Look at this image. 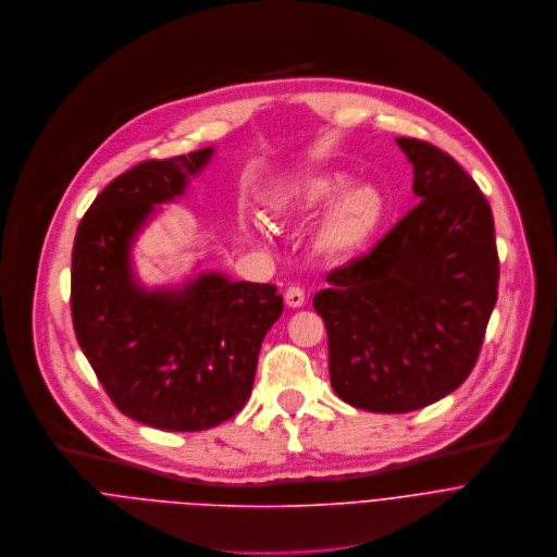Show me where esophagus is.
Masks as SVG:
<instances>
[{"label": "esophagus", "instance_id": "1", "mask_svg": "<svg viewBox=\"0 0 557 557\" xmlns=\"http://www.w3.org/2000/svg\"><path fill=\"white\" fill-rule=\"evenodd\" d=\"M285 305L292 309H298L305 305V292L300 287H287L285 289Z\"/></svg>", "mask_w": 557, "mask_h": 557}]
</instances>
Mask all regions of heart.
Segmentation results:
<instances>
[{"label":"heart","mask_w":557,"mask_h":557,"mask_svg":"<svg viewBox=\"0 0 557 557\" xmlns=\"http://www.w3.org/2000/svg\"><path fill=\"white\" fill-rule=\"evenodd\" d=\"M343 171H322L283 182L270 195V208L281 219H309L330 210L318 231L324 255L349 259L371 246L382 231L388 199L375 184H358Z\"/></svg>","instance_id":"1"}]
</instances>
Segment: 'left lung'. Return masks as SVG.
Wrapping results in <instances>:
<instances>
[{"instance_id":"8db88e82","label":"left lung","mask_w":557,"mask_h":557,"mask_svg":"<svg viewBox=\"0 0 557 557\" xmlns=\"http://www.w3.org/2000/svg\"><path fill=\"white\" fill-rule=\"evenodd\" d=\"M419 203L313 296L329 336L331 388L371 412H410L459 388L498 296L494 216L441 149L397 138Z\"/></svg>"}]
</instances>
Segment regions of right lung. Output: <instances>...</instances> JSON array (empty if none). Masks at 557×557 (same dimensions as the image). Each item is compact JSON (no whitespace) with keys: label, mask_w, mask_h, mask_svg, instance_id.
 I'll return each instance as SVG.
<instances>
[{"label":"right lung","mask_w":557,"mask_h":557,"mask_svg":"<svg viewBox=\"0 0 557 557\" xmlns=\"http://www.w3.org/2000/svg\"><path fill=\"white\" fill-rule=\"evenodd\" d=\"M210 158L206 147L119 175L87 208L72 250V322L87 362L123 414L169 432L214 428L246 406L283 313L270 283L199 272L147 287L134 272L138 233Z\"/></svg>","instance_id":"add662e5"}]
</instances>
